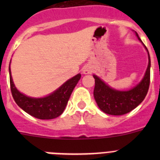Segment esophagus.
I'll use <instances>...</instances> for the list:
<instances>
[{"instance_id":"esophagus-1","label":"esophagus","mask_w":160,"mask_h":160,"mask_svg":"<svg viewBox=\"0 0 160 160\" xmlns=\"http://www.w3.org/2000/svg\"><path fill=\"white\" fill-rule=\"evenodd\" d=\"M90 72H91V68L90 67V66H87L86 67L83 69V73H85V74H87V73H90Z\"/></svg>"}]
</instances>
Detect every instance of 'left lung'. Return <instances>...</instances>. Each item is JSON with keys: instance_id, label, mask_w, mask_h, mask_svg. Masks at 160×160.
<instances>
[{"instance_id": "left-lung-1", "label": "left lung", "mask_w": 160, "mask_h": 160, "mask_svg": "<svg viewBox=\"0 0 160 160\" xmlns=\"http://www.w3.org/2000/svg\"><path fill=\"white\" fill-rule=\"evenodd\" d=\"M135 34L138 40L141 41L136 32ZM145 48L148 53V66L146 73L142 81L131 90L127 91L114 90L102 81L98 76L93 75L95 82L94 90V99L100 110L104 113L111 115H122L134 110L143 101L149 89L151 68L150 55L146 46Z\"/></svg>"}]
</instances>
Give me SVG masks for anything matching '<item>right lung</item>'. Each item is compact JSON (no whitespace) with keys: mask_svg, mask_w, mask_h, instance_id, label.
Instances as JSON below:
<instances>
[{"mask_svg":"<svg viewBox=\"0 0 160 160\" xmlns=\"http://www.w3.org/2000/svg\"><path fill=\"white\" fill-rule=\"evenodd\" d=\"M80 78L81 74L78 73L66 81L62 86L49 95L35 98L22 94L15 87L11 76L9 64L10 89L14 101L23 111L39 119H52L60 116L64 111L72 91Z\"/></svg>","mask_w":160,"mask_h":160,"instance_id":"1","label":"right lung"}]
</instances>
